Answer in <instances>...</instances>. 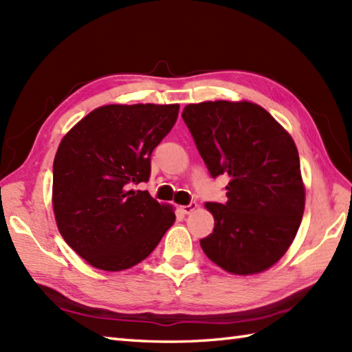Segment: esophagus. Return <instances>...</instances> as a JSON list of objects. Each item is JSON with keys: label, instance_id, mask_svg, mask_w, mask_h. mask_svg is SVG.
Returning a JSON list of instances; mask_svg holds the SVG:
<instances>
[{"label": "esophagus", "instance_id": "obj_1", "mask_svg": "<svg viewBox=\"0 0 352 352\" xmlns=\"http://www.w3.org/2000/svg\"><path fill=\"white\" fill-rule=\"evenodd\" d=\"M197 207H198V204H197V203H190L189 206H182V207H180V210H182L184 214H189V213H192L193 210H195Z\"/></svg>", "mask_w": 352, "mask_h": 352}]
</instances>
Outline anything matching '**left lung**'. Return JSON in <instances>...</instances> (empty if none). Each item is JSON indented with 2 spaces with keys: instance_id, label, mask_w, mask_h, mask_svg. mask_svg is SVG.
I'll return each instance as SVG.
<instances>
[{
  "instance_id": "obj_1",
  "label": "left lung",
  "mask_w": 352,
  "mask_h": 352,
  "mask_svg": "<svg viewBox=\"0 0 352 352\" xmlns=\"http://www.w3.org/2000/svg\"><path fill=\"white\" fill-rule=\"evenodd\" d=\"M183 119L212 177H230L227 203H206L214 227L201 248L233 275L267 271L294 242L304 213L294 139L251 101L188 104Z\"/></svg>"
}]
</instances>
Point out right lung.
Listing matches in <instances>:
<instances>
[{
	"label": "right lung",
	"mask_w": 352,
	"mask_h": 352,
	"mask_svg": "<svg viewBox=\"0 0 352 352\" xmlns=\"http://www.w3.org/2000/svg\"><path fill=\"white\" fill-rule=\"evenodd\" d=\"M178 104H109L65 134L52 164V210L65 242L107 272L145 260L175 222L174 207L146 190L151 154L172 130Z\"/></svg>",
	"instance_id": "add662e5"
}]
</instances>
